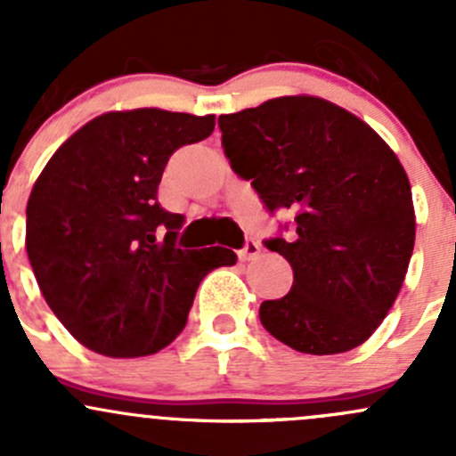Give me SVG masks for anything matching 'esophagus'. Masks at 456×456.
Here are the masks:
<instances>
[{
  "instance_id": "34e87169",
  "label": "esophagus",
  "mask_w": 456,
  "mask_h": 456,
  "mask_svg": "<svg viewBox=\"0 0 456 456\" xmlns=\"http://www.w3.org/2000/svg\"><path fill=\"white\" fill-rule=\"evenodd\" d=\"M240 260H256L257 256H260V245H257L256 240H247L245 247H242L240 254Z\"/></svg>"
}]
</instances>
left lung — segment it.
I'll return each mask as SVG.
<instances>
[{"instance_id": "8db88e82", "label": "left lung", "mask_w": 456, "mask_h": 456, "mask_svg": "<svg viewBox=\"0 0 456 456\" xmlns=\"http://www.w3.org/2000/svg\"><path fill=\"white\" fill-rule=\"evenodd\" d=\"M224 156L262 202L296 211V233L265 245L293 287L260 322L297 353L335 355L375 333L415 247L411 183L369 123L311 94L278 96L218 118Z\"/></svg>"}]
</instances>
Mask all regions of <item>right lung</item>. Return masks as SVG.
<instances>
[{
  "instance_id": "add662e5",
  "label": "right lung",
  "mask_w": 456,
  "mask_h": 456,
  "mask_svg": "<svg viewBox=\"0 0 456 456\" xmlns=\"http://www.w3.org/2000/svg\"><path fill=\"white\" fill-rule=\"evenodd\" d=\"M214 127V114L112 110L79 127L37 178L30 266L53 314L90 351L159 353L185 329L200 280L236 265L224 247L178 249L183 216L156 199L169 156Z\"/></svg>"
}]
</instances>
